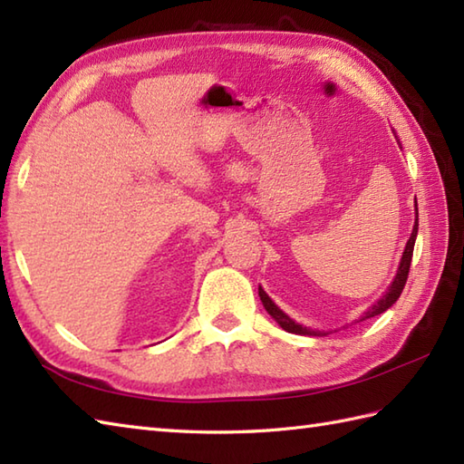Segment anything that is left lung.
I'll use <instances>...</instances> for the list:
<instances>
[{
  "label": "left lung",
  "mask_w": 464,
  "mask_h": 464,
  "mask_svg": "<svg viewBox=\"0 0 464 464\" xmlns=\"http://www.w3.org/2000/svg\"><path fill=\"white\" fill-rule=\"evenodd\" d=\"M415 203H417V201H415ZM417 231H419V209H417V213H415V227H412V233H411V237H409V241H407L405 251H402V257H401L399 271H397V275H395V279H392L389 291L384 293L382 297L372 304V307H369L367 311H364L361 321L371 319V317H377V314L387 311V309L391 307V304H395L397 299L401 297V293H402V289H405V283H407V277H409L411 259H412V249H415V241H417ZM259 297H261L263 307L267 309V313L271 314V317H273L275 321H277V323L281 324V327H283L285 331H287V333H295V334H314V337H319V334H327L324 331H313V329L303 327V324H299V323H295V321L289 317V314H285V313L277 307V304H275V303L271 301L269 295L265 293L261 287H259Z\"/></svg>",
  "instance_id": "obj_1"
}]
</instances>
